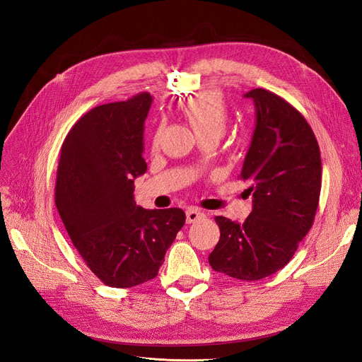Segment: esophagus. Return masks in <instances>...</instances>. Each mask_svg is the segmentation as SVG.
<instances>
[{
    "instance_id": "34e87169",
    "label": "esophagus",
    "mask_w": 362,
    "mask_h": 362,
    "mask_svg": "<svg viewBox=\"0 0 362 362\" xmlns=\"http://www.w3.org/2000/svg\"><path fill=\"white\" fill-rule=\"evenodd\" d=\"M202 217H204V213L201 210H198V208H187L186 210V221L189 224L198 221Z\"/></svg>"
}]
</instances>
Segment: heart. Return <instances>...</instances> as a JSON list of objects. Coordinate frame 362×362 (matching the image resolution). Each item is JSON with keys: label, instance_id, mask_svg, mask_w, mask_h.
Masks as SVG:
<instances>
[{"label": "heart", "instance_id": "b5f03b06", "mask_svg": "<svg viewBox=\"0 0 362 362\" xmlns=\"http://www.w3.org/2000/svg\"><path fill=\"white\" fill-rule=\"evenodd\" d=\"M182 111L187 122L194 127L198 138H216L218 139L226 132L229 123V112L224 100L217 90H204L197 97L182 104ZM160 129L152 136V144L158 142Z\"/></svg>", "mask_w": 362, "mask_h": 362}]
</instances>
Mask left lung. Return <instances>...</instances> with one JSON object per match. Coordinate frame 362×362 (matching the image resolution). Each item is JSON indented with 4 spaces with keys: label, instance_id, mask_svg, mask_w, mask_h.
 <instances>
[{
    "label": "left lung",
    "instance_id": "1",
    "mask_svg": "<svg viewBox=\"0 0 362 362\" xmlns=\"http://www.w3.org/2000/svg\"><path fill=\"white\" fill-rule=\"evenodd\" d=\"M257 124L240 180L250 185L252 213L239 224L217 216L220 240L208 257L213 270L259 280L283 269L313 227L321 191V158L305 117L279 95L257 88Z\"/></svg>",
    "mask_w": 362,
    "mask_h": 362
}]
</instances>
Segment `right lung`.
<instances>
[{
	"instance_id": "add662e5",
	"label": "right lung",
	"mask_w": 362,
	"mask_h": 362,
	"mask_svg": "<svg viewBox=\"0 0 362 362\" xmlns=\"http://www.w3.org/2000/svg\"><path fill=\"white\" fill-rule=\"evenodd\" d=\"M148 92L98 105L74 123L62 145L55 205L89 270L111 288H133L158 274L182 229L180 208L144 210L133 198L146 171Z\"/></svg>"
}]
</instances>
